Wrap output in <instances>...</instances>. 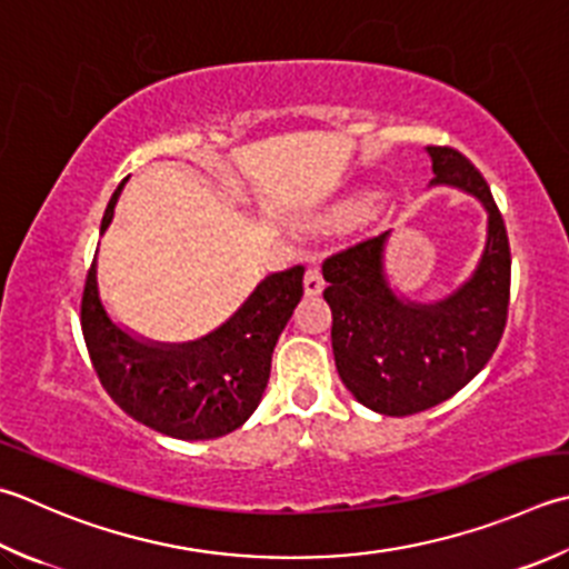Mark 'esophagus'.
<instances>
[{"label": "esophagus", "instance_id": "obj_1", "mask_svg": "<svg viewBox=\"0 0 569 569\" xmlns=\"http://www.w3.org/2000/svg\"><path fill=\"white\" fill-rule=\"evenodd\" d=\"M322 286H326V281H322L320 269H316V266H310V269L306 271V278H303L306 296H318L322 291Z\"/></svg>", "mask_w": 569, "mask_h": 569}]
</instances>
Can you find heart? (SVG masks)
I'll return each instance as SVG.
<instances>
[{"label": "heart", "instance_id": "1", "mask_svg": "<svg viewBox=\"0 0 569 569\" xmlns=\"http://www.w3.org/2000/svg\"><path fill=\"white\" fill-rule=\"evenodd\" d=\"M367 207H370V199H358V202H352V204H348L342 209V217H355V214H360V211H365Z\"/></svg>", "mask_w": 569, "mask_h": 569}]
</instances>
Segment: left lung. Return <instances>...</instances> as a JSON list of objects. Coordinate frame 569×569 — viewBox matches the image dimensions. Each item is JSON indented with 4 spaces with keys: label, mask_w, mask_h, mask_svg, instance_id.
<instances>
[{
    "label": "left lung",
    "mask_w": 569,
    "mask_h": 569,
    "mask_svg": "<svg viewBox=\"0 0 569 569\" xmlns=\"http://www.w3.org/2000/svg\"><path fill=\"white\" fill-rule=\"evenodd\" d=\"M427 152L431 187L463 189L488 214L486 247L469 281L433 303L397 296L385 273L389 231L322 263L340 380L360 405L387 417L431 409L469 385L491 360L508 320L510 247L491 189L459 150L429 144Z\"/></svg>",
    "instance_id": "1"
}]
</instances>
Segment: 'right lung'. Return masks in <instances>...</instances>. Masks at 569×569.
<instances>
[{"label":"right lung","instance_id":"1","mask_svg":"<svg viewBox=\"0 0 569 569\" xmlns=\"http://www.w3.org/2000/svg\"><path fill=\"white\" fill-rule=\"evenodd\" d=\"M118 184L100 233L116 214ZM96 261L88 271L81 328L100 385L132 419L172 439H217L239 429L259 407L271 355L303 296V266L266 276L224 326L209 336L164 345L130 336L108 316L98 293Z\"/></svg>","mask_w":569,"mask_h":569}]
</instances>
